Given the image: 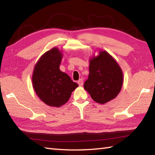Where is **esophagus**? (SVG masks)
Wrapping results in <instances>:
<instances>
[{"label": "esophagus", "instance_id": "esophagus-1", "mask_svg": "<svg viewBox=\"0 0 155 155\" xmlns=\"http://www.w3.org/2000/svg\"><path fill=\"white\" fill-rule=\"evenodd\" d=\"M77 83H78V85H79V86H83V78H80V79L78 81Z\"/></svg>", "mask_w": 155, "mask_h": 155}]
</instances>
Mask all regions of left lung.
Instances as JSON below:
<instances>
[{"label": "left lung", "instance_id": "1", "mask_svg": "<svg viewBox=\"0 0 155 155\" xmlns=\"http://www.w3.org/2000/svg\"><path fill=\"white\" fill-rule=\"evenodd\" d=\"M123 83V71L107 51H101L97 57L91 58L89 74L84 88L95 102L104 104L114 99Z\"/></svg>", "mask_w": 155, "mask_h": 155}]
</instances>
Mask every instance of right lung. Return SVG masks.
Returning <instances> with one entry per match:
<instances>
[{
	"mask_svg": "<svg viewBox=\"0 0 155 155\" xmlns=\"http://www.w3.org/2000/svg\"><path fill=\"white\" fill-rule=\"evenodd\" d=\"M62 58L61 52L57 48H52L41 56L32 74V85L36 94L51 107H59L64 104L72 92L78 86L59 69Z\"/></svg>",
	"mask_w": 155,
	"mask_h": 155,
	"instance_id": "add662e5",
	"label": "right lung"
}]
</instances>
